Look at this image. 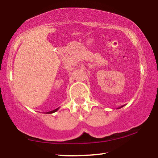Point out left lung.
<instances>
[{
    "instance_id": "1",
    "label": "left lung",
    "mask_w": 158,
    "mask_h": 158,
    "mask_svg": "<svg viewBox=\"0 0 158 158\" xmlns=\"http://www.w3.org/2000/svg\"><path fill=\"white\" fill-rule=\"evenodd\" d=\"M123 106H121V107H119V108H118L117 109H119V108H122V107H123Z\"/></svg>"
}]
</instances>
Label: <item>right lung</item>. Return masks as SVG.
Instances as JSON below:
<instances>
[{"label": "right lung", "instance_id": "1", "mask_svg": "<svg viewBox=\"0 0 158 158\" xmlns=\"http://www.w3.org/2000/svg\"><path fill=\"white\" fill-rule=\"evenodd\" d=\"M58 109H59V108H56V109H55V110H51V111H49V112H48L47 113H55V112H56V111H57Z\"/></svg>", "mask_w": 158, "mask_h": 158}]
</instances>
